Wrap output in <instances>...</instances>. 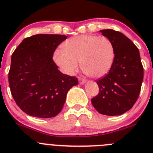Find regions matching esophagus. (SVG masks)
I'll list each match as a JSON object with an SVG mask.
<instances>
[{"label": "esophagus", "mask_w": 153, "mask_h": 153, "mask_svg": "<svg viewBox=\"0 0 153 153\" xmlns=\"http://www.w3.org/2000/svg\"><path fill=\"white\" fill-rule=\"evenodd\" d=\"M78 80H79V84H83V83L86 82V79L83 77H79L78 78Z\"/></svg>", "instance_id": "obj_1"}]
</instances>
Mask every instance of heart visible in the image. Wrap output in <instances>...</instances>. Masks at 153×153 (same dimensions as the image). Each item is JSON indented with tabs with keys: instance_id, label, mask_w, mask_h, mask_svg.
<instances>
[{
	"instance_id": "b5f03b06",
	"label": "heart",
	"mask_w": 153,
	"mask_h": 153,
	"mask_svg": "<svg viewBox=\"0 0 153 153\" xmlns=\"http://www.w3.org/2000/svg\"><path fill=\"white\" fill-rule=\"evenodd\" d=\"M53 59L65 74H74L80 62L81 68L86 75L99 78L106 75L113 66L115 48L106 36L80 35L65 42L63 51H55Z\"/></svg>"
}]
</instances>
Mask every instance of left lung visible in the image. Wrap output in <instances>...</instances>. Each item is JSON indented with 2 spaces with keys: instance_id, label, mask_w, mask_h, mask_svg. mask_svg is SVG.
Segmentation results:
<instances>
[{
  "instance_id": "1",
  "label": "left lung",
  "mask_w": 153,
  "mask_h": 153,
  "mask_svg": "<svg viewBox=\"0 0 153 153\" xmlns=\"http://www.w3.org/2000/svg\"><path fill=\"white\" fill-rule=\"evenodd\" d=\"M100 32L113 44L115 59L109 73L97 80L100 92L91 102L101 114L119 116L129 110L137 100L143 67L139 49L123 33L111 29Z\"/></svg>"
}]
</instances>
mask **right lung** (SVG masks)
<instances>
[{
	"label": "right lung",
	"mask_w": 153,
	"mask_h": 153,
	"mask_svg": "<svg viewBox=\"0 0 153 153\" xmlns=\"http://www.w3.org/2000/svg\"><path fill=\"white\" fill-rule=\"evenodd\" d=\"M67 39L60 34H36L24 39L13 51L8 74L12 97L22 111L31 117H56L67 92L78 84L75 76L58 70L53 55Z\"/></svg>",
	"instance_id": "add662e5"
}]
</instances>
